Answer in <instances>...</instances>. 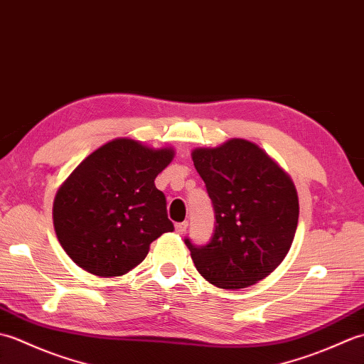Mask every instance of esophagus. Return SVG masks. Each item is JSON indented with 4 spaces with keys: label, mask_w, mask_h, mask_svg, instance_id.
I'll list each match as a JSON object with an SVG mask.
<instances>
[{
    "label": "esophagus",
    "mask_w": 364,
    "mask_h": 364,
    "mask_svg": "<svg viewBox=\"0 0 364 364\" xmlns=\"http://www.w3.org/2000/svg\"><path fill=\"white\" fill-rule=\"evenodd\" d=\"M188 228V222H180V223H175V231L178 235H184V231Z\"/></svg>",
    "instance_id": "obj_1"
}]
</instances>
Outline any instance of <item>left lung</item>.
Instances as JSON below:
<instances>
[{
    "mask_svg": "<svg viewBox=\"0 0 364 364\" xmlns=\"http://www.w3.org/2000/svg\"><path fill=\"white\" fill-rule=\"evenodd\" d=\"M192 161L215 218L206 245L184 239L197 270L222 289L258 283L280 266L291 249L299 222L296 186L264 150L245 139L196 149Z\"/></svg>",
    "mask_w": 364,
    "mask_h": 364,
    "instance_id": "obj_1",
    "label": "left lung"
}]
</instances>
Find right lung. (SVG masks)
<instances>
[{
	"instance_id": "obj_1",
	"label": "right lung",
	"mask_w": 364,
	"mask_h": 364,
	"mask_svg": "<svg viewBox=\"0 0 364 364\" xmlns=\"http://www.w3.org/2000/svg\"><path fill=\"white\" fill-rule=\"evenodd\" d=\"M175 156L128 137L100 146L59 188L53 223L65 253L98 277H120L142 262L150 244L173 231L154 178Z\"/></svg>"
}]
</instances>
